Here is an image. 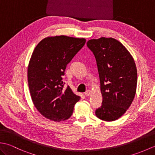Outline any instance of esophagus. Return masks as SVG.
<instances>
[{"label": "esophagus", "mask_w": 155, "mask_h": 155, "mask_svg": "<svg viewBox=\"0 0 155 155\" xmlns=\"http://www.w3.org/2000/svg\"><path fill=\"white\" fill-rule=\"evenodd\" d=\"M91 94V91L90 90H87L86 92H85V93H84L85 96H86V97H88V96H90Z\"/></svg>", "instance_id": "esophagus-1"}]
</instances>
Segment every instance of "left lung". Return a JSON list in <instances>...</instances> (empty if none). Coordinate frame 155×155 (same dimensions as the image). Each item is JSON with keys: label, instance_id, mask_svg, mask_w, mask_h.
Returning <instances> with one entry per match:
<instances>
[{"label": "left lung", "instance_id": "obj_1", "mask_svg": "<svg viewBox=\"0 0 155 155\" xmlns=\"http://www.w3.org/2000/svg\"><path fill=\"white\" fill-rule=\"evenodd\" d=\"M87 45L96 58L103 96L102 106L95 114L104 121L116 120L130 107L135 96V62L124 46L113 38L91 39Z\"/></svg>", "mask_w": 155, "mask_h": 155}]
</instances>
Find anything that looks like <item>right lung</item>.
Listing matches in <instances>:
<instances>
[{"label":"right lung","instance_id":"right-lung-1","mask_svg":"<svg viewBox=\"0 0 155 155\" xmlns=\"http://www.w3.org/2000/svg\"><path fill=\"white\" fill-rule=\"evenodd\" d=\"M86 39L61 35L39 42L28 66V84L35 107L48 119L60 122L71 117L81 97L64 88L62 76L67 64L83 48Z\"/></svg>","mask_w":155,"mask_h":155}]
</instances>
